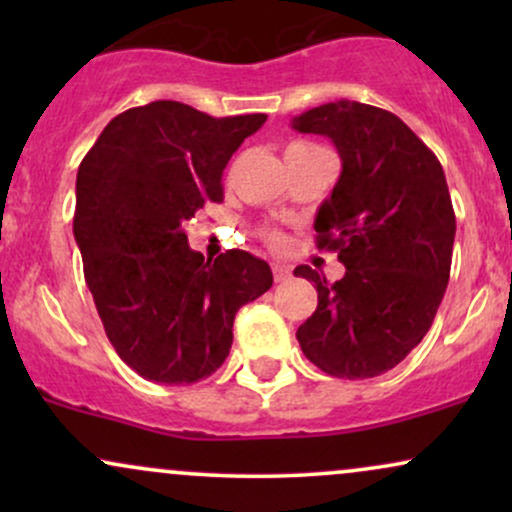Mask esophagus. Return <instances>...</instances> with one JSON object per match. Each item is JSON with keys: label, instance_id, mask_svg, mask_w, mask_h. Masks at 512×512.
<instances>
[{"label": "esophagus", "instance_id": "esophagus-1", "mask_svg": "<svg viewBox=\"0 0 512 512\" xmlns=\"http://www.w3.org/2000/svg\"><path fill=\"white\" fill-rule=\"evenodd\" d=\"M272 272H274V281H286L291 276V269L284 267V264H274Z\"/></svg>", "mask_w": 512, "mask_h": 512}]
</instances>
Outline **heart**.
Here are the masks:
<instances>
[{
    "label": "heart",
    "instance_id": "heart-1",
    "mask_svg": "<svg viewBox=\"0 0 512 512\" xmlns=\"http://www.w3.org/2000/svg\"><path fill=\"white\" fill-rule=\"evenodd\" d=\"M293 146H313V144H293ZM269 243H272V245H279V243H281L279 233H269Z\"/></svg>",
    "mask_w": 512,
    "mask_h": 512
}]
</instances>
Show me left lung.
<instances>
[{
	"instance_id": "8db88e82",
	"label": "left lung",
	"mask_w": 512,
	"mask_h": 512,
	"mask_svg": "<svg viewBox=\"0 0 512 512\" xmlns=\"http://www.w3.org/2000/svg\"><path fill=\"white\" fill-rule=\"evenodd\" d=\"M293 129L325 134L342 156V175L317 211L315 243L346 267L334 284L308 264L293 269L317 289L296 339L334 378H375L419 346L448 286L455 211L443 166L375 105H320L293 117Z\"/></svg>"
}]
</instances>
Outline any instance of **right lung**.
<instances>
[{
  "label": "right lung",
  "instance_id": "right-lung-1",
  "mask_svg": "<svg viewBox=\"0 0 512 512\" xmlns=\"http://www.w3.org/2000/svg\"><path fill=\"white\" fill-rule=\"evenodd\" d=\"M267 115L211 117L178 101L108 122L76 173L74 238L105 334L151 383L190 385L226 361L233 320L272 286L245 250L214 262L190 250L182 221L221 202V175Z\"/></svg>",
  "mask_w": 512,
  "mask_h": 512
}]
</instances>
